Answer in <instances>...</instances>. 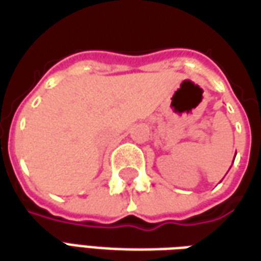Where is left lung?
Returning <instances> with one entry per match:
<instances>
[{
  "label": "left lung",
  "mask_w": 261,
  "mask_h": 261,
  "mask_svg": "<svg viewBox=\"0 0 261 261\" xmlns=\"http://www.w3.org/2000/svg\"><path fill=\"white\" fill-rule=\"evenodd\" d=\"M233 160H234V159H233Z\"/></svg>",
  "instance_id": "1"
}]
</instances>
